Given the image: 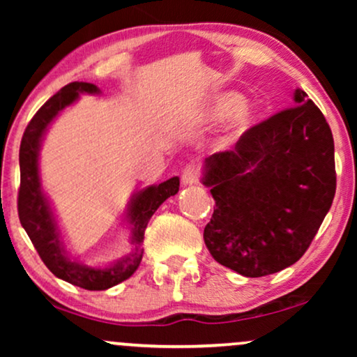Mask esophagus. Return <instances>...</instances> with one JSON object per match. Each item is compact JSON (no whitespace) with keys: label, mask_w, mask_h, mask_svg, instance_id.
<instances>
[{"label":"esophagus","mask_w":357,"mask_h":357,"mask_svg":"<svg viewBox=\"0 0 357 357\" xmlns=\"http://www.w3.org/2000/svg\"><path fill=\"white\" fill-rule=\"evenodd\" d=\"M198 182V167L197 165H187L182 172L183 185H195Z\"/></svg>","instance_id":"esophagus-1"}]
</instances>
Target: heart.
Masks as SVG:
<instances>
[{
  "instance_id": "1",
  "label": "heart",
  "mask_w": 357,
  "mask_h": 357,
  "mask_svg": "<svg viewBox=\"0 0 357 357\" xmlns=\"http://www.w3.org/2000/svg\"><path fill=\"white\" fill-rule=\"evenodd\" d=\"M255 110L243 105V97L234 91H226L218 94L203 110L202 120L204 123L219 125L234 119L238 130L250 128L255 121Z\"/></svg>"
}]
</instances>
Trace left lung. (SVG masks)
I'll use <instances>...</instances> for the list:
<instances>
[{"mask_svg": "<svg viewBox=\"0 0 357 357\" xmlns=\"http://www.w3.org/2000/svg\"><path fill=\"white\" fill-rule=\"evenodd\" d=\"M216 209L204 227L214 260L247 278L273 275L304 255L336 190L333 135L302 89L294 107L204 159Z\"/></svg>", "mask_w": 357, "mask_h": 357, "instance_id": "1", "label": "left lung"}]
</instances>
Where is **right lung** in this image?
Masks as SVG:
<instances>
[{"mask_svg": "<svg viewBox=\"0 0 357 357\" xmlns=\"http://www.w3.org/2000/svg\"><path fill=\"white\" fill-rule=\"evenodd\" d=\"M81 94H102L99 87L91 82H71L56 92L43 104L31 123L24 131L21 149H19V167H21V188L17 198V213L24 231L27 232L33 247L45 263L48 270L60 280L71 282L87 291H105L128 280L138 270L143 258L144 231L153 214L165 199L177 195L180 180L172 177L159 185H151L133 193L126 204L123 222L130 226L131 252L109 265L89 266L77 261L66 250L60 226L53 213L50 199L42 188L40 149L43 138L53 120L66 107L75 104Z\"/></svg>", "mask_w": 357, "mask_h": 357, "instance_id": "obj_1", "label": "right lung"}]
</instances>
